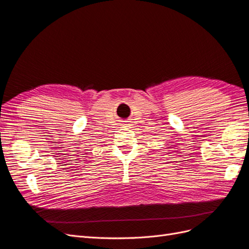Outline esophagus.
Returning <instances> with one entry per match:
<instances>
[{
    "label": "esophagus",
    "mask_w": 249,
    "mask_h": 249,
    "mask_svg": "<svg viewBox=\"0 0 249 249\" xmlns=\"http://www.w3.org/2000/svg\"><path fill=\"white\" fill-rule=\"evenodd\" d=\"M130 124H130V122H124V123L123 124V126H124V127H125V126H129Z\"/></svg>",
    "instance_id": "34e87169"
}]
</instances>
